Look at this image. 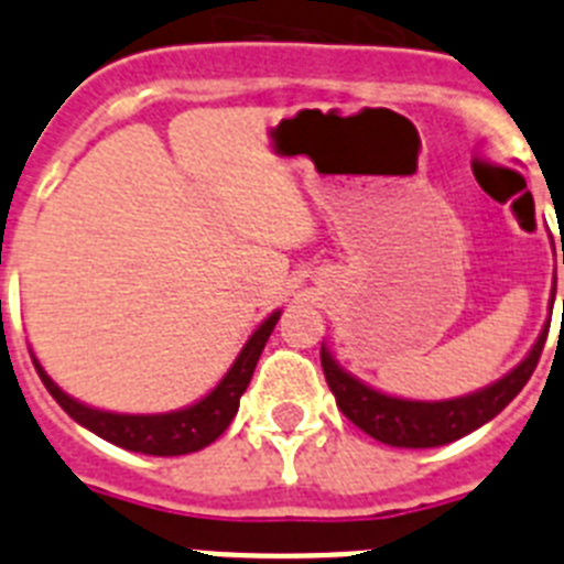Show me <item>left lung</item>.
Returning <instances> with one entry per match:
<instances>
[{
    "label": "left lung",
    "instance_id": "left-lung-1",
    "mask_svg": "<svg viewBox=\"0 0 564 564\" xmlns=\"http://www.w3.org/2000/svg\"><path fill=\"white\" fill-rule=\"evenodd\" d=\"M547 327L551 322L520 367H514L506 378L486 390L452 398V401H406V398L383 395L352 378L350 372H344L325 347H322V370H325L327 387L336 395L338 410L350 417L358 430L387 446H398V449H432V446H443V443H452L468 432L480 430L482 423L500 415L508 403L514 401L540 361Z\"/></svg>",
    "mask_w": 564,
    "mask_h": 564
}]
</instances>
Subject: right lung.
Instances as JSON below:
<instances>
[{"label":"right lung","instance_id":"obj_1","mask_svg":"<svg viewBox=\"0 0 564 564\" xmlns=\"http://www.w3.org/2000/svg\"><path fill=\"white\" fill-rule=\"evenodd\" d=\"M279 311L271 313L253 330V336L248 338V344L242 347L237 361L231 364V370L226 372V378L203 401H197L188 410L166 412V415H118V412L84 406L76 398H69L67 392L58 390L53 378L42 370V364L36 358H33V364H36L39 378H42L50 395L56 398L58 406L73 421L87 426L89 432H96L98 437L115 443V446H121V449L141 452V455L154 457H177L188 455V452H200L203 446L214 443L228 430V423L234 421V415L239 410V398H242L248 381H251L253 367H257L259 356H262V347H265L268 336L273 333Z\"/></svg>","mask_w":564,"mask_h":564}]
</instances>
